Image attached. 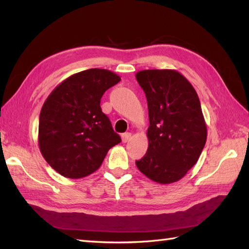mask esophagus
<instances>
[{
  "label": "esophagus",
  "mask_w": 249,
  "mask_h": 249,
  "mask_svg": "<svg viewBox=\"0 0 249 249\" xmlns=\"http://www.w3.org/2000/svg\"><path fill=\"white\" fill-rule=\"evenodd\" d=\"M130 139H131V134H129V132H126V134L122 135V141H123V143L128 142Z\"/></svg>",
  "instance_id": "34e87169"
}]
</instances>
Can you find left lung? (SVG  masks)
<instances>
[{
  "label": "left lung",
  "instance_id": "obj_1",
  "mask_svg": "<svg viewBox=\"0 0 249 249\" xmlns=\"http://www.w3.org/2000/svg\"><path fill=\"white\" fill-rule=\"evenodd\" d=\"M136 78L146 95L148 148L137 167L151 180H180L197 162L207 125L193 86L176 70H143Z\"/></svg>",
  "mask_w": 249,
  "mask_h": 249
}]
</instances>
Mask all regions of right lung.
<instances>
[{
  "instance_id": "right-lung-1",
  "label": "right lung",
  "mask_w": 249,
  "mask_h": 249,
  "mask_svg": "<svg viewBox=\"0 0 249 249\" xmlns=\"http://www.w3.org/2000/svg\"><path fill=\"white\" fill-rule=\"evenodd\" d=\"M121 77L105 69H89L66 78L51 92L39 117L40 152L63 177L94 173L109 149L121 142L102 111L101 98Z\"/></svg>"
}]
</instances>
